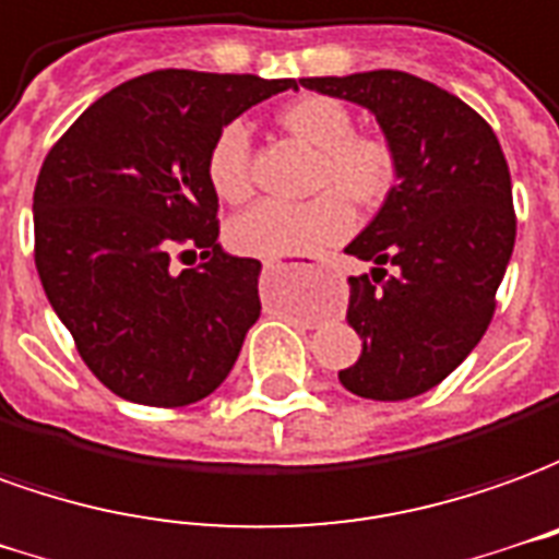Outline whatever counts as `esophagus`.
<instances>
[{
  "instance_id": "esophagus-1",
  "label": "esophagus",
  "mask_w": 559,
  "mask_h": 559,
  "mask_svg": "<svg viewBox=\"0 0 559 559\" xmlns=\"http://www.w3.org/2000/svg\"><path fill=\"white\" fill-rule=\"evenodd\" d=\"M276 267H280V264H273V261H267V264H264V271H276Z\"/></svg>"
}]
</instances>
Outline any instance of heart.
<instances>
[{
	"label": "heart",
	"instance_id": "obj_1",
	"mask_svg": "<svg viewBox=\"0 0 559 559\" xmlns=\"http://www.w3.org/2000/svg\"><path fill=\"white\" fill-rule=\"evenodd\" d=\"M280 126L316 146L312 189L307 201H259L228 223V243L240 255L288 259L310 255L346 240L355 228L353 204L376 210L397 189L400 165L385 138L355 132L346 105L331 96H300L276 114ZM213 195L228 204L252 192V138L243 122H225L213 134L204 159Z\"/></svg>",
	"mask_w": 559,
	"mask_h": 559
}]
</instances>
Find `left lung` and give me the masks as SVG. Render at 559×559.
Wrapping results in <instances>:
<instances>
[{"mask_svg":"<svg viewBox=\"0 0 559 559\" xmlns=\"http://www.w3.org/2000/svg\"><path fill=\"white\" fill-rule=\"evenodd\" d=\"M300 86L370 110L400 165L397 189L346 247L376 267L349 276L346 319L364 349L340 382L367 400L418 397L476 349L497 310L518 228L502 146L466 102L406 71Z\"/></svg>","mask_w":559,"mask_h":559,"instance_id":"obj_1","label":"left lung"}]
</instances>
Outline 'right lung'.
<instances>
[{"label":"right lung","instance_id":"right-lung-1","mask_svg":"<svg viewBox=\"0 0 559 559\" xmlns=\"http://www.w3.org/2000/svg\"><path fill=\"white\" fill-rule=\"evenodd\" d=\"M298 83L165 69L114 86L50 146L35 267L83 364L117 397L189 406L223 385L261 316V261L219 247L213 134ZM202 252L177 274L174 254Z\"/></svg>","mask_w":559,"mask_h":559}]
</instances>
